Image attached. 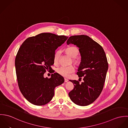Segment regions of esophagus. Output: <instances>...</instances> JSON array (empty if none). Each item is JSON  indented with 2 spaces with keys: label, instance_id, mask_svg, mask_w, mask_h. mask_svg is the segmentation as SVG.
<instances>
[{
  "label": "esophagus",
  "instance_id": "obj_1",
  "mask_svg": "<svg viewBox=\"0 0 128 128\" xmlns=\"http://www.w3.org/2000/svg\"><path fill=\"white\" fill-rule=\"evenodd\" d=\"M68 81V80L66 78H64V82H67Z\"/></svg>",
  "mask_w": 128,
  "mask_h": 128
}]
</instances>
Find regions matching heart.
I'll return each mask as SVG.
<instances>
[{
  "label": "heart",
  "instance_id": "b5f03b06",
  "mask_svg": "<svg viewBox=\"0 0 128 128\" xmlns=\"http://www.w3.org/2000/svg\"><path fill=\"white\" fill-rule=\"evenodd\" d=\"M66 53L72 58V61L75 64L78 62V60L77 58L79 54L78 49L74 46H70L66 48ZM62 51L60 50L56 51L54 56V62L55 64H58L60 60ZM75 71V68L73 66H61L56 68V72L60 75L64 77H68L70 74L73 73Z\"/></svg>",
  "mask_w": 128,
  "mask_h": 128
}]
</instances>
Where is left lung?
<instances>
[{
    "label": "left lung",
    "instance_id": "left-lung-1",
    "mask_svg": "<svg viewBox=\"0 0 128 128\" xmlns=\"http://www.w3.org/2000/svg\"><path fill=\"white\" fill-rule=\"evenodd\" d=\"M66 43L79 48L81 62L77 74L80 78L83 77L84 80L81 83L78 80H70L74 87L69 92V96L77 105L88 106L99 96L103 89L108 68L106 56L102 47L87 36H72Z\"/></svg>",
    "mask_w": 128,
    "mask_h": 128
}]
</instances>
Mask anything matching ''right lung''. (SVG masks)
<instances>
[{"label": "right lung", "mask_w": 128, "mask_h": 128, "mask_svg": "<svg viewBox=\"0 0 128 128\" xmlns=\"http://www.w3.org/2000/svg\"><path fill=\"white\" fill-rule=\"evenodd\" d=\"M64 36L42 33L28 38L21 45L15 64L20 90L31 104L43 106L54 96L55 88L64 82L58 73L44 77L46 70H52L55 50L68 39Z\"/></svg>", "instance_id": "right-lung-1"}]
</instances>
